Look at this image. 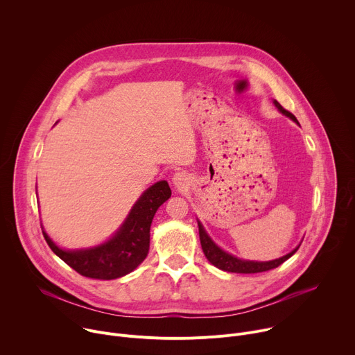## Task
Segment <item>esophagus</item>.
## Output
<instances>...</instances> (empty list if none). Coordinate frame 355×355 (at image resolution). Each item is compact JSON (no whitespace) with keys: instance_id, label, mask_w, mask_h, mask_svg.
Segmentation results:
<instances>
[{"instance_id":"1","label":"esophagus","mask_w":355,"mask_h":355,"mask_svg":"<svg viewBox=\"0 0 355 355\" xmlns=\"http://www.w3.org/2000/svg\"><path fill=\"white\" fill-rule=\"evenodd\" d=\"M173 181H174V185L177 188H185V187L189 185V178H188V175L185 173H177L174 175Z\"/></svg>"}]
</instances>
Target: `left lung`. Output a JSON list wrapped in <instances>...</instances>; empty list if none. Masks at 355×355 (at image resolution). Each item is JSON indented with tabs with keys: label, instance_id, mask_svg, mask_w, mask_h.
Segmentation results:
<instances>
[{
	"label": "left lung",
	"instance_id": "obj_1",
	"mask_svg": "<svg viewBox=\"0 0 355 355\" xmlns=\"http://www.w3.org/2000/svg\"><path fill=\"white\" fill-rule=\"evenodd\" d=\"M275 107L286 116H289L292 121L297 122V119L295 118L293 114H291L289 111H286L279 103L274 101ZM199 226V239H200V245L202 250H204V254L205 257L218 268L227 271V272H237V274H257V272H264V271H270L274 270L277 267H279L282 263H285L289 257H292L295 252L297 251L299 245L292 250L289 254L278 259V260H272V261H266V263H257V261H245V260H239L236 257H233L232 254H227L223 250H220L205 233L204 227L198 222Z\"/></svg>",
	"mask_w": 355,
	"mask_h": 355
}]
</instances>
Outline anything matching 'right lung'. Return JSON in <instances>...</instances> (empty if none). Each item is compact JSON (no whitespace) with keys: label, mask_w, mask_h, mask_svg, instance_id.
<instances>
[{"label":"right lung","mask_w":355,"mask_h":355,"mask_svg":"<svg viewBox=\"0 0 355 355\" xmlns=\"http://www.w3.org/2000/svg\"><path fill=\"white\" fill-rule=\"evenodd\" d=\"M171 196L167 181L151 185L135 204L119 232L107 243L89 250L64 251L42 230L49 247L80 275L115 279L132 272L147 256L150 226L156 211Z\"/></svg>","instance_id":"obj_1"}]
</instances>
